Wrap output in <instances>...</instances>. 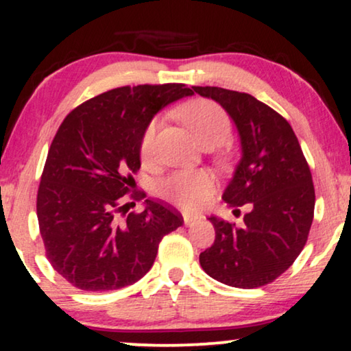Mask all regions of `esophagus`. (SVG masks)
Here are the masks:
<instances>
[{"label":"esophagus","mask_w":351,"mask_h":351,"mask_svg":"<svg viewBox=\"0 0 351 351\" xmlns=\"http://www.w3.org/2000/svg\"><path fill=\"white\" fill-rule=\"evenodd\" d=\"M199 222V217L198 215H190V214H184V223L186 227H191V225L198 223Z\"/></svg>","instance_id":"esophagus-1"}]
</instances>
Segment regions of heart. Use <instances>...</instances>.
<instances>
[{
	"label": "heart",
	"instance_id": "obj_1",
	"mask_svg": "<svg viewBox=\"0 0 351 351\" xmlns=\"http://www.w3.org/2000/svg\"><path fill=\"white\" fill-rule=\"evenodd\" d=\"M180 118L195 134L201 147H215L227 141L232 124L225 110L213 100L198 99L180 108ZM156 121H152L143 132L141 155L148 160L153 152ZM214 191V179L201 171L176 172L158 185V193L180 208L198 209Z\"/></svg>",
	"mask_w": 351,
	"mask_h": 351
}]
</instances>
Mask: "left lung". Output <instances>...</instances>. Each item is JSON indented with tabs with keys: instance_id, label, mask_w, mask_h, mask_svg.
Listing matches in <instances>:
<instances>
[{
	"instance_id": "left-lung-1",
	"label": "left lung",
	"mask_w": 351,
	"mask_h": 351,
	"mask_svg": "<svg viewBox=\"0 0 351 351\" xmlns=\"http://www.w3.org/2000/svg\"><path fill=\"white\" fill-rule=\"evenodd\" d=\"M193 90L228 113L241 143V160L222 199L233 208H252L241 228L210 215L215 239L199 254V263L227 286L268 285L294 263L308 238L315 210L310 167L291 124L268 105L214 86Z\"/></svg>"
}]
</instances>
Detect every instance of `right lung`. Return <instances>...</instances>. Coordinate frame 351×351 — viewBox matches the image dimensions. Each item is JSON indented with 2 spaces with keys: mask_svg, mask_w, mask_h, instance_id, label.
Returning <instances> with one entry per match:
<instances>
[{
  "mask_svg": "<svg viewBox=\"0 0 351 351\" xmlns=\"http://www.w3.org/2000/svg\"><path fill=\"white\" fill-rule=\"evenodd\" d=\"M185 84L124 86L66 114L47 153L36 214L51 265L83 291L134 285L150 270L162 237L184 223L167 206L145 199L129 213L124 195L141 169V142L155 114L182 97Z\"/></svg>",
  "mask_w": 351,
  "mask_h": 351,
  "instance_id": "obj_1",
  "label": "right lung"
}]
</instances>
